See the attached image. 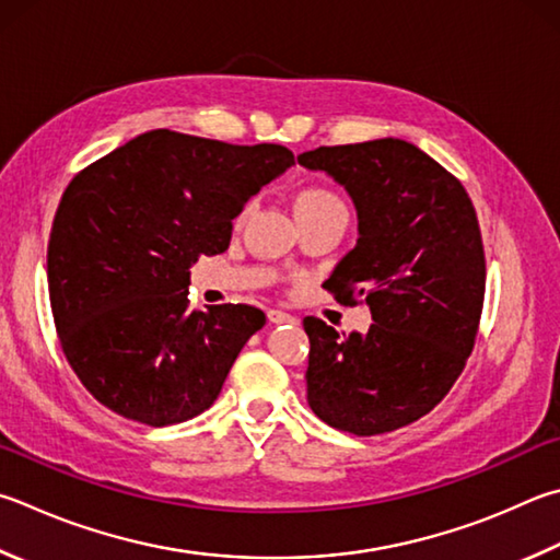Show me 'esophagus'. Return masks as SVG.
<instances>
[{
	"label": "esophagus",
	"mask_w": 560,
	"mask_h": 560,
	"mask_svg": "<svg viewBox=\"0 0 560 560\" xmlns=\"http://www.w3.org/2000/svg\"><path fill=\"white\" fill-rule=\"evenodd\" d=\"M269 320H271V323H277V325H281V323H293L296 318H293V315H291V313H287V311L271 308V311H269Z\"/></svg>",
	"instance_id": "esophagus-1"
}]
</instances>
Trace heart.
<instances>
[{
	"mask_svg": "<svg viewBox=\"0 0 560 560\" xmlns=\"http://www.w3.org/2000/svg\"><path fill=\"white\" fill-rule=\"evenodd\" d=\"M332 208H342L345 202L340 196L325 186H306L299 190L296 196V215H308V212H318V210H332Z\"/></svg>",
	"mask_w": 560,
	"mask_h": 560,
	"instance_id": "b5f03b06",
	"label": "heart"
}]
</instances>
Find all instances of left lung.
Instances as JSON below:
<instances>
[{
    "instance_id": "1",
    "label": "left lung",
    "mask_w": 560,
    "mask_h": 560,
    "mask_svg": "<svg viewBox=\"0 0 560 560\" xmlns=\"http://www.w3.org/2000/svg\"><path fill=\"white\" fill-rule=\"evenodd\" d=\"M358 208V245L323 283L368 303L370 330L303 318L308 404L332 429L380 435L419 421L460 377L485 301V247L472 200L439 161L404 139L303 151Z\"/></svg>"
}]
</instances>
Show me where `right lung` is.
<instances>
[{"label": "right lung", "instance_id": "obj_1", "mask_svg": "<svg viewBox=\"0 0 560 560\" xmlns=\"http://www.w3.org/2000/svg\"><path fill=\"white\" fill-rule=\"evenodd\" d=\"M291 164L281 144L154 129L68 183L48 240L50 311L68 364L109 411L171 425L218 399L267 315L190 311L188 269L228 249L232 220Z\"/></svg>", "mask_w": 560, "mask_h": 560}]
</instances>
